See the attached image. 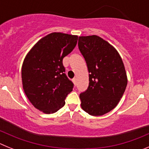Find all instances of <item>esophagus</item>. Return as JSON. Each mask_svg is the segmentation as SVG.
<instances>
[{"label":"esophagus","instance_id":"obj_1","mask_svg":"<svg viewBox=\"0 0 149 149\" xmlns=\"http://www.w3.org/2000/svg\"><path fill=\"white\" fill-rule=\"evenodd\" d=\"M72 81H73V83H74V85H76V84H77V78H76V77L73 78Z\"/></svg>","mask_w":149,"mask_h":149}]
</instances>
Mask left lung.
Here are the masks:
<instances>
[{"mask_svg":"<svg viewBox=\"0 0 149 149\" xmlns=\"http://www.w3.org/2000/svg\"><path fill=\"white\" fill-rule=\"evenodd\" d=\"M78 48L87 65L89 86L80 94L81 107L91 116H102L114 109L127 84L119 54L98 36H79Z\"/></svg>","mask_w":149,"mask_h":149,"instance_id":"obj_1","label":"left lung"}]
</instances>
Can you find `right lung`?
<instances>
[{"mask_svg":"<svg viewBox=\"0 0 149 149\" xmlns=\"http://www.w3.org/2000/svg\"><path fill=\"white\" fill-rule=\"evenodd\" d=\"M77 36L52 33L31 48L22 68L23 89L29 101L45 113H54L65 104L74 84L67 77L63 59L77 45Z\"/></svg>","mask_w":149,"mask_h":149,"instance_id":"add662e5","label":"right lung"}]
</instances>
